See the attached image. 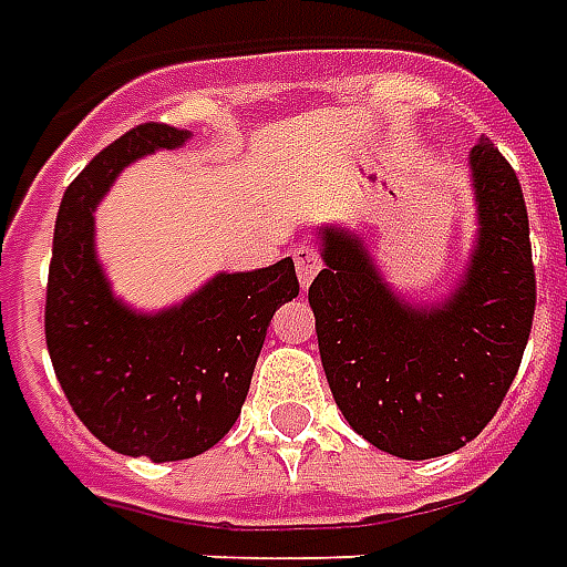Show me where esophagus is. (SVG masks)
I'll use <instances>...</instances> for the list:
<instances>
[{
	"mask_svg": "<svg viewBox=\"0 0 567 567\" xmlns=\"http://www.w3.org/2000/svg\"><path fill=\"white\" fill-rule=\"evenodd\" d=\"M292 259H296V271H299L301 287H310V280L317 278V271L322 268V254L313 245H296L292 248Z\"/></svg>",
	"mask_w": 567,
	"mask_h": 567,
	"instance_id": "obj_1",
	"label": "esophagus"
}]
</instances>
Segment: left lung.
<instances>
[{
  "label": "left lung",
  "instance_id": "obj_1",
  "mask_svg": "<svg viewBox=\"0 0 567 567\" xmlns=\"http://www.w3.org/2000/svg\"><path fill=\"white\" fill-rule=\"evenodd\" d=\"M478 245L445 305L412 308L347 229L322 233L308 289L326 380L359 436L403 461L463 449L491 424L535 317V266L520 178L491 140L470 157Z\"/></svg>",
  "mask_w": 567,
  "mask_h": 567
}]
</instances>
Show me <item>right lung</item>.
<instances>
[{"label": "right lung", "instance_id": "obj_1", "mask_svg": "<svg viewBox=\"0 0 567 567\" xmlns=\"http://www.w3.org/2000/svg\"><path fill=\"white\" fill-rule=\"evenodd\" d=\"M187 137L182 127L146 122L97 152L62 197L47 278V349L71 410L106 449L155 463L197 457L227 436L268 322L299 296L287 257L218 275L152 317L113 299L95 257L97 199L131 161Z\"/></svg>", "mask_w": 567, "mask_h": 567}]
</instances>
